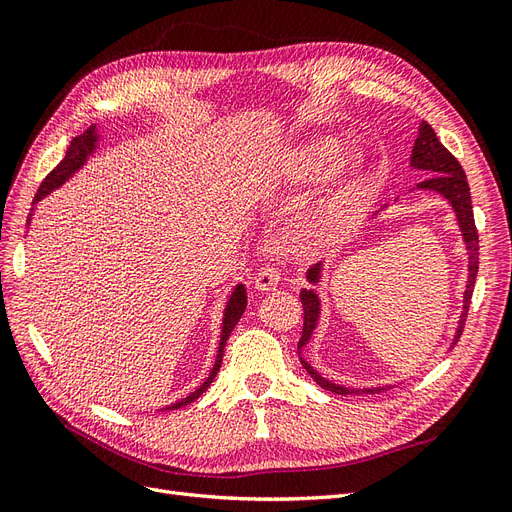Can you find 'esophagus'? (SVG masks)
Masks as SVG:
<instances>
[{
	"instance_id": "34e87169",
	"label": "esophagus",
	"mask_w": 512,
	"mask_h": 512,
	"mask_svg": "<svg viewBox=\"0 0 512 512\" xmlns=\"http://www.w3.org/2000/svg\"><path fill=\"white\" fill-rule=\"evenodd\" d=\"M280 277H282L280 269L273 267V265H265V267H262V269L256 273L254 286H256L258 290H273L277 284H280Z\"/></svg>"
}]
</instances>
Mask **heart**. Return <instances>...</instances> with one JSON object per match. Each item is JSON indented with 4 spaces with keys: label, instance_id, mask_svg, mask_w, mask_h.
<instances>
[{
    "label": "heart",
    "instance_id": "b5f03b06",
    "mask_svg": "<svg viewBox=\"0 0 512 512\" xmlns=\"http://www.w3.org/2000/svg\"><path fill=\"white\" fill-rule=\"evenodd\" d=\"M339 158V143L329 136H318L312 141L301 143L292 149L284 160V173L292 181H307L320 177L322 173L335 164ZM363 183V166L361 160H348L342 168V175L337 179L339 198H350Z\"/></svg>",
    "mask_w": 512,
    "mask_h": 512
}]
</instances>
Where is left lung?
Returning a JSON list of instances; mask_svg holds the SVG:
<instances>
[{
  "label": "left lung",
  "mask_w": 512,
  "mask_h": 512,
  "mask_svg": "<svg viewBox=\"0 0 512 512\" xmlns=\"http://www.w3.org/2000/svg\"><path fill=\"white\" fill-rule=\"evenodd\" d=\"M410 164L414 168H421V170L431 173V177H427L425 181L416 185V190L438 192L448 200V203H451V207L457 213V222L463 232V241H466L470 273H468L466 292H463V314H461L459 327L455 333V342H453V346H455L463 333V324H466V316H468L472 292H474V284H476V273H478V232H476V224H474L470 185H468L466 173H463V168L457 162V158L438 141L436 132H433V128L427 121H423L421 128H418ZM307 280L312 284H316L320 280V265L307 271ZM301 303H303V335L299 339V350L309 342V337H312L316 324H318V316H320V301H318V294L314 290H301ZM301 363L307 369V374L312 376L324 391H331L337 395H359V393L384 391V389H361V391L346 389V386H339V384H333L331 380H324L307 361L301 359Z\"/></svg>",
  "instance_id": "8db88e82"
}]
</instances>
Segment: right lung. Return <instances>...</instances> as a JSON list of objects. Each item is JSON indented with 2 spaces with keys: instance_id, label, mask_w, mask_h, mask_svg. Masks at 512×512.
Here are the masks:
<instances>
[{
  "instance_id": "obj_1",
  "label": "right lung",
  "mask_w": 512,
  "mask_h": 512,
  "mask_svg": "<svg viewBox=\"0 0 512 512\" xmlns=\"http://www.w3.org/2000/svg\"><path fill=\"white\" fill-rule=\"evenodd\" d=\"M96 145H98V130H96V126H89L83 134L74 136V138H72V143H70V147H68V151H66L64 160H61V162L51 170V173L46 175V179L42 181V185H40L38 192H36V196H34V205L38 203V200H42L46 194H51L55 188H59L61 183L68 181V179L76 173V170H79V168L87 162V158L91 156V153H94ZM32 213H34V209H32ZM32 213H29V220H32ZM29 220H27V224H29ZM245 303H247L245 288H243V284H239L235 290H232V294H230V301H228V305H226V309H224V322H222V339H220L218 361H215V365H213V369H211L209 378H207L203 384H200L194 393H190V395L185 397V399L177 401V404L168 406V408H164V410H177V408L188 406V404H192L194 399H198L200 395H203V393L209 389V384L213 382L215 374H218V371H220V365H222V352H224V346H226V339L230 337L232 329H235V324H237V322H239V318L243 316V312H245Z\"/></svg>"
}]
</instances>
